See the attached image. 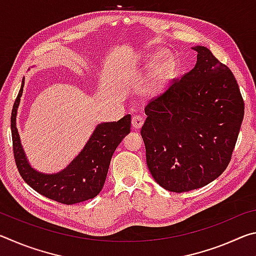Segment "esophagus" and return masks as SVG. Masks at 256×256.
<instances>
[{
    "label": "esophagus",
    "mask_w": 256,
    "mask_h": 256,
    "mask_svg": "<svg viewBox=\"0 0 256 256\" xmlns=\"http://www.w3.org/2000/svg\"><path fill=\"white\" fill-rule=\"evenodd\" d=\"M144 118H142V116H140V115L133 116V118H132V126L134 128H140L142 125H144Z\"/></svg>",
    "instance_id": "esophagus-1"
}]
</instances>
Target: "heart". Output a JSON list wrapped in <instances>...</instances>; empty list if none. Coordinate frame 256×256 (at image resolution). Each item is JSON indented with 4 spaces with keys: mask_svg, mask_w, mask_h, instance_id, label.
I'll return each mask as SVG.
<instances>
[{
    "mask_svg": "<svg viewBox=\"0 0 256 256\" xmlns=\"http://www.w3.org/2000/svg\"><path fill=\"white\" fill-rule=\"evenodd\" d=\"M166 66H167V62L160 63V68H166Z\"/></svg>",
    "mask_w": 256,
    "mask_h": 256,
    "instance_id": "obj_1",
    "label": "heart"
}]
</instances>
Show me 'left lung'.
<instances>
[{
    "label": "left lung",
    "mask_w": 256,
    "mask_h": 256,
    "mask_svg": "<svg viewBox=\"0 0 256 256\" xmlns=\"http://www.w3.org/2000/svg\"><path fill=\"white\" fill-rule=\"evenodd\" d=\"M193 50L196 66L150 100L141 128L151 175L175 193L203 188L222 174L244 118V100L230 68L206 47Z\"/></svg>",
    "instance_id": "obj_1"
}]
</instances>
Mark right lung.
I'll return each instance as SVG.
<instances>
[{
	"label": "right lung",
	"mask_w": 256,
	"mask_h": 256,
	"mask_svg": "<svg viewBox=\"0 0 256 256\" xmlns=\"http://www.w3.org/2000/svg\"><path fill=\"white\" fill-rule=\"evenodd\" d=\"M24 84V80L11 114L12 144L19 174L36 192L63 204H76L97 196L106 180L112 154L131 131V115L128 114L118 122L99 124L84 148L66 170L58 174H42L28 164L16 125Z\"/></svg>",
	"instance_id": "right-lung-1"
}]
</instances>
